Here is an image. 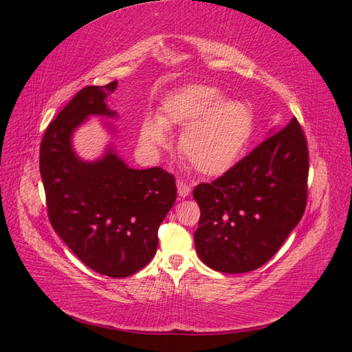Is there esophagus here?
<instances>
[{"mask_svg": "<svg viewBox=\"0 0 352 352\" xmlns=\"http://www.w3.org/2000/svg\"><path fill=\"white\" fill-rule=\"evenodd\" d=\"M176 185H177V194L180 198H185L190 194V185L184 182V180H177Z\"/></svg>", "mask_w": 352, "mask_h": 352, "instance_id": "obj_1", "label": "esophagus"}]
</instances>
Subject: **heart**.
<instances>
[{"mask_svg":"<svg viewBox=\"0 0 352 352\" xmlns=\"http://www.w3.org/2000/svg\"><path fill=\"white\" fill-rule=\"evenodd\" d=\"M166 126H188L180 138V150L199 173L217 176L235 164L250 141L252 116L243 102L225 98L219 89L190 85L164 100L162 119L144 120L141 142L150 148L166 145Z\"/></svg>","mask_w":352,"mask_h":352,"instance_id":"1","label":"heart"}]
</instances>
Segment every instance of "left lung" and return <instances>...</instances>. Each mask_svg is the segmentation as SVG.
Here are the masks:
<instances>
[{"label":"left lung","instance_id":"obj_1","mask_svg":"<svg viewBox=\"0 0 352 352\" xmlns=\"http://www.w3.org/2000/svg\"><path fill=\"white\" fill-rule=\"evenodd\" d=\"M307 177V141L294 117L214 182L194 189L201 261L221 273L267 263L304 214Z\"/></svg>","mask_w":352,"mask_h":352}]
</instances>
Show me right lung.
<instances>
[{"label":"right lung","mask_w":352,"mask_h":352,"mask_svg":"<svg viewBox=\"0 0 352 352\" xmlns=\"http://www.w3.org/2000/svg\"><path fill=\"white\" fill-rule=\"evenodd\" d=\"M116 88L117 80L80 89L47 127L39 154L51 226L82 263L114 279L151 261L177 194L173 175L129 167L113 144L94 162L73 150L74 131L91 116L117 117L105 102ZM104 126L116 133L111 123Z\"/></svg>","instance_id":"right-lung-1"}]
</instances>
